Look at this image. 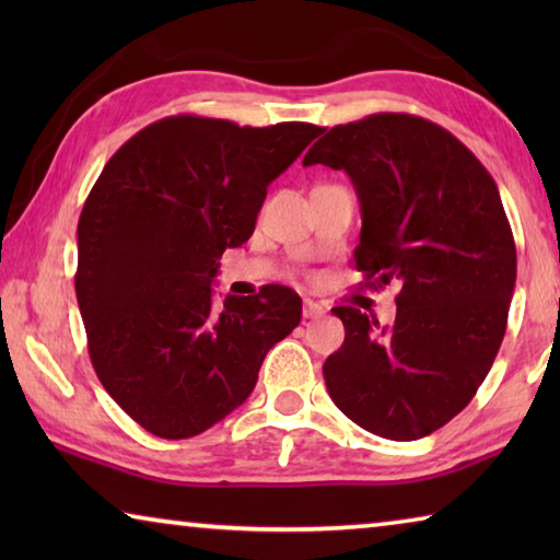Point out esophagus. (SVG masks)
<instances>
[{
  "label": "esophagus",
  "instance_id": "1",
  "mask_svg": "<svg viewBox=\"0 0 560 560\" xmlns=\"http://www.w3.org/2000/svg\"><path fill=\"white\" fill-rule=\"evenodd\" d=\"M303 318H320L326 314V308L320 306L318 301H314V299H303Z\"/></svg>",
  "mask_w": 560,
  "mask_h": 560
}]
</instances>
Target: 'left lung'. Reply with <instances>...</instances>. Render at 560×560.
I'll list each match as a JSON object with an SVG mask.
<instances>
[{
	"instance_id": "left-lung-1",
	"label": "left lung",
	"mask_w": 560,
	"mask_h": 560,
	"mask_svg": "<svg viewBox=\"0 0 560 560\" xmlns=\"http://www.w3.org/2000/svg\"><path fill=\"white\" fill-rule=\"evenodd\" d=\"M303 165L346 170L363 214L355 269L375 291L400 287L390 328L334 308L346 340L324 365L330 400L377 438H428L469 405L504 340L516 244L494 177L407 113L330 128Z\"/></svg>"
}]
</instances>
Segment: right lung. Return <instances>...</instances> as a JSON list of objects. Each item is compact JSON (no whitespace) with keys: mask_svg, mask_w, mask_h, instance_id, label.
Returning <instances> with one entry per match:
<instances>
[{"mask_svg":"<svg viewBox=\"0 0 560 560\" xmlns=\"http://www.w3.org/2000/svg\"><path fill=\"white\" fill-rule=\"evenodd\" d=\"M324 128L170 116L118 148L79 220L75 299L108 395L163 440L195 438L257 385L264 355L301 320L287 287L226 296L212 279L249 240L273 183Z\"/></svg>","mask_w":560,"mask_h":560,"instance_id":"right-lung-1","label":"right lung"}]
</instances>
